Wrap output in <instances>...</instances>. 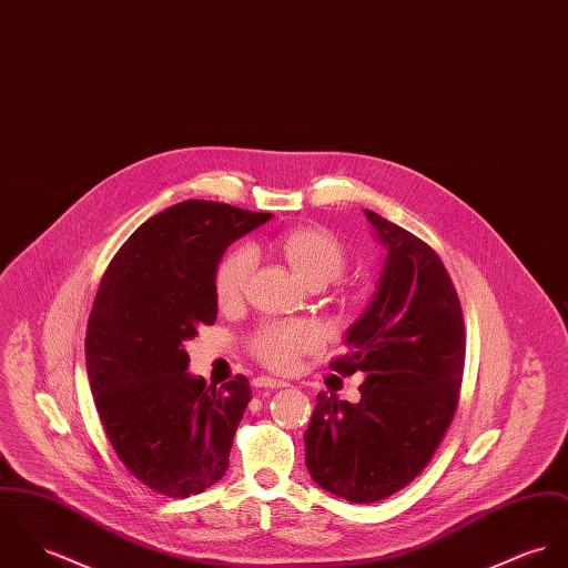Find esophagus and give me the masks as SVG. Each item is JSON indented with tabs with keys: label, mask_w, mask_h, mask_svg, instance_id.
<instances>
[{
	"label": "esophagus",
	"mask_w": 568,
	"mask_h": 568,
	"mask_svg": "<svg viewBox=\"0 0 568 568\" xmlns=\"http://www.w3.org/2000/svg\"><path fill=\"white\" fill-rule=\"evenodd\" d=\"M254 385H256V387H270V389H281V387H287L290 383H287V381H281V378L256 377L254 378Z\"/></svg>",
	"instance_id": "obj_1"
}]
</instances>
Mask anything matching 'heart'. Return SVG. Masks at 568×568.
Here are the masks:
<instances>
[{
    "label": "heart",
    "mask_w": 568,
    "mask_h": 568,
    "mask_svg": "<svg viewBox=\"0 0 568 568\" xmlns=\"http://www.w3.org/2000/svg\"><path fill=\"white\" fill-rule=\"evenodd\" d=\"M274 248L292 265V270L307 283H331L346 267L344 246L320 226H301L285 231L274 240ZM253 270V254L235 248L224 254L215 267L213 285L222 307L237 305L244 294ZM320 342L314 324L298 320H283L263 324L254 333L253 355L270 371L287 373L298 359L312 353Z\"/></svg>",
    "instance_id": "b5f03b06"
}]
</instances>
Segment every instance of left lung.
<instances>
[{"instance_id":"1","label":"left lung","mask_w":568,"mask_h":568,"mask_svg":"<svg viewBox=\"0 0 568 568\" xmlns=\"http://www.w3.org/2000/svg\"><path fill=\"white\" fill-rule=\"evenodd\" d=\"M387 256L377 292L346 331L331 371L366 375L359 403L317 394L305 434L315 484L351 504H375L414 481L434 457L459 400L464 315L438 253L366 209Z\"/></svg>"}]
</instances>
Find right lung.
<instances>
[{
    "label": "right lung",
    "instance_id": "right-lung-1",
    "mask_svg": "<svg viewBox=\"0 0 568 568\" xmlns=\"http://www.w3.org/2000/svg\"><path fill=\"white\" fill-rule=\"evenodd\" d=\"M270 217L179 202L143 222L100 281L84 339L89 385L118 457L159 495L204 493L229 468L253 398L248 378L215 387L191 377L185 342L217 317L213 276L224 251Z\"/></svg>",
    "mask_w": 568,
    "mask_h": 568
}]
</instances>
